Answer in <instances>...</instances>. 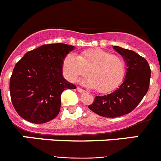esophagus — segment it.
Listing matches in <instances>:
<instances>
[{
  "instance_id": "1",
  "label": "esophagus",
  "mask_w": 161,
  "mask_h": 161,
  "mask_svg": "<svg viewBox=\"0 0 161 161\" xmlns=\"http://www.w3.org/2000/svg\"><path fill=\"white\" fill-rule=\"evenodd\" d=\"M76 89H77V91L79 92V93H84V92H85V90H84V89H82L81 88H80V87L76 88Z\"/></svg>"
}]
</instances>
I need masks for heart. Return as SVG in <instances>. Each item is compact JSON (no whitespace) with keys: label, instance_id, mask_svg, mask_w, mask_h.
Masks as SVG:
<instances>
[{"label":"heart","instance_id":"obj_1","mask_svg":"<svg viewBox=\"0 0 161 161\" xmlns=\"http://www.w3.org/2000/svg\"><path fill=\"white\" fill-rule=\"evenodd\" d=\"M64 73L70 81L86 75L89 77L82 83L94 88L99 93L111 92L122 83L125 76L126 65L123 58L102 49L84 51L77 56L66 55L63 62Z\"/></svg>","mask_w":161,"mask_h":161}]
</instances>
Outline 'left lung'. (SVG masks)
<instances>
[{"label": "left lung", "mask_w": 161, "mask_h": 161, "mask_svg": "<svg viewBox=\"0 0 161 161\" xmlns=\"http://www.w3.org/2000/svg\"><path fill=\"white\" fill-rule=\"evenodd\" d=\"M126 64L123 84L111 93L96 96L89 109L106 118H117L131 112L146 95L149 88L151 69L147 61L136 52L114 46Z\"/></svg>", "instance_id": "obj_1"}]
</instances>
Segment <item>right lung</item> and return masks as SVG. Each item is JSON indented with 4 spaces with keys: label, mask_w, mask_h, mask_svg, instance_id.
<instances>
[{
    "label": "right lung",
    "mask_w": 161,
    "mask_h": 161,
    "mask_svg": "<svg viewBox=\"0 0 161 161\" xmlns=\"http://www.w3.org/2000/svg\"><path fill=\"white\" fill-rule=\"evenodd\" d=\"M74 49L64 43L45 44L30 51L16 64L9 81L14 109L25 120L41 124L59 113L61 93L76 85L63 76V61Z\"/></svg>",
    "instance_id": "add662e5"
}]
</instances>
